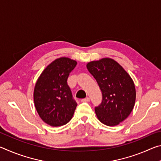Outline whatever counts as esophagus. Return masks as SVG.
<instances>
[{
    "instance_id": "esophagus-1",
    "label": "esophagus",
    "mask_w": 161,
    "mask_h": 161,
    "mask_svg": "<svg viewBox=\"0 0 161 161\" xmlns=\"http://www.w3.org/2000/svg\"><path fill=\"white\" fill-rule=\"evenodd\" d=\"M81 101L82 102H89V97H86V98H84V99H81Z\"/></svg>"
}]
</instances>
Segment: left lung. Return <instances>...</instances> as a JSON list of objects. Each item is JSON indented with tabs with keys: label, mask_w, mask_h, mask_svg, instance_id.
<instances>
[{
	"label": "left lung",
	"mask_w": 161,
	"mask_h": 161,
	"mask_svg": "<svg viewBox=\"0 0 161 161\" xmlns=\"http://www.w3.org/2000/svg\"><path fill=\"white\" fill-rule=\"evenodd\" d=\"M102 93V102L95 107L97 118L108 126H116L131 112L136 101L134 83L118 62L103 58L86 64Z\"/></svg>",
	"instance_id": "8db88e82"
}]
</instances>
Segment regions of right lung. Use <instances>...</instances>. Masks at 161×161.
Segmentation results:
<instances>
[{
    "mask_svg": "<svg viewBox=\"0 0 161 161\" xmlns=\"http://www.w3.org/2000/svg\"><path fill=\"white\" fill-rule=\"evenodd\" d=\"M77 62L67 58L55 59L38 78L34 89V103L42 121L52 126H60L72 119L77 103L67 84L69 73Z\"/></svg>",
    "mask_w": 161,
    "mask_h": 161,
    "instance_id": "1",
    "label": "right lung"
}]
</instances>
